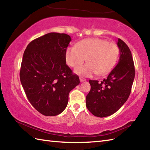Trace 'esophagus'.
Here are the masks:
<instances>
[{
	"label": "esophagus",
	"instance_id": "1",
	"mask_svg": "<svg viewBox=\"0 0 150 150\" xmlns=\"http://www.w3.org/2000/svg\"><path fill=\"white\" fill-rule=\"evenodd\" d=\"M79 79H80V81H81V82L86 81V79H84V78H83V77H80Z\"/></svg>",
	"mask_w": 150,
	"mask_h": 150
}]
</instances>
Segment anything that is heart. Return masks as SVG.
Instances as JSON below:
<instances>
[{"instance_id": "b5f03b06", "label": "heart", "mask_w": 150, "mask_h": 150, "mask_svg": "<svg viewBox=\"0 0 150 150\" xmlns=\"http://www.w3.org/2000/svg\"><path fill=\"white\" fill-rule=\"evenodd\" d=\"M119 55V48L113 42L98 38L84 39L76 46L66 49L65 59L67 64L77 68L87 59L88 62L75 70L77 75L91 77L95 74L103 75L110 72L115 64Z\"/></svg>"}]
</instances>
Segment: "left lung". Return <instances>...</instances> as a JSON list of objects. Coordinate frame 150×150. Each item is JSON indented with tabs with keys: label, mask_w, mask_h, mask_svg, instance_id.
<instances>
[{
	"label": "left lung",
	"mask_w": 150,
	"mask_h": 150,
	"mask_svg": "<svg viewBox=\"0 0 150 150\" xmlns=\"http://www.w3.org/2000/svg\"><path fill=\"white\" fill-rule=\"evenodd\" d=\"M119 60L101 82L90 80L91 90L86 96L88 110L98 117L110 116L128 100L135 78V66L129 47L119 39Z\"/></svg>",
	"instance_id": "obj_1"
}]
</instances>
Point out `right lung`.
Returning a JSON list of instances; mask_svg holds the SVG:
<instances>
[{
	"instance_id": "right-lung-1",
	"label": "right lung",
	"mask_w": 150,
	"mask_h": 150,
	"mask_svg": "<svg viewBox=\"0 0 150 150\" xmlns=\"http://www.w3.org/2000/svg\"><path fill=\"white\" fill-rule=\"evenodd\" d=\"M71 40L67 34L49 33L31 41L24 51L21 84L31 104L45 116L61 113L70 91L80 83L79 76L66 64Z\"/></svg>"
}]
</instances>
